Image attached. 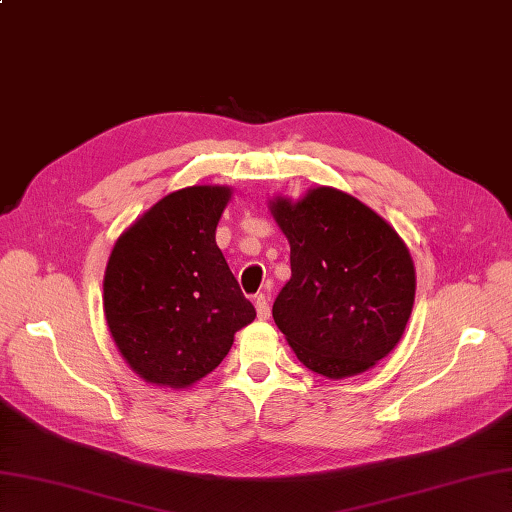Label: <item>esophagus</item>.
<instances>
[{"instance_id":"34e87169","label":"esophagus","mask_w":512,"mask_h":512,"mask_svg":"<svg viewBox=\"0 0 512 512\" xmlns=\"http://www.w3.org/2000/svg\"><path fill=\"white\" fill-rule=\"evenodd\" d=\"M269 313H271V308H269V297H267L265 293L256 295V315H258V319H267V317H269Z\"/></svg>"}]
</instances>
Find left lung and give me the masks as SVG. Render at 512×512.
<instances>
[{"label":"left lung","instance_id":"obj_1","mask_svg":"<svg viewBox=\"0 0 512 512\" xmlns=\"http://www.w3.org/2000/svg\"><path fill=\"white\" fill-rule=\"evenodd\" d=\"M269 208L291 245L276 326L310 371L332 380L367 371L400 343L413 310L408 247L369 206L330 186Z\"/></svg>","mask_w":512,"mask_h":512}]
</instances>
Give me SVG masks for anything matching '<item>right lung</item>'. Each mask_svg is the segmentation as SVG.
I'll list each match as a JSON object with an SVG mask.
<instances>
[{
  "label": "right lung",
  "mask_w": 512,
  "mask_h": 512,
  "mask_svg": "<svg viewBox=\"0 0 512 512\" xmlns=\"http://www.w3.org/2000/svg\"><path fill=\"white\" fill-rule=\"evenodd\" d=\"M230 195L228 186L169 193L112 247L104 315L123 360L149 384L202 380L256 317L215 241Z\"/></svg>",
  "instance_id": "add662e5"
}]
</instances>
